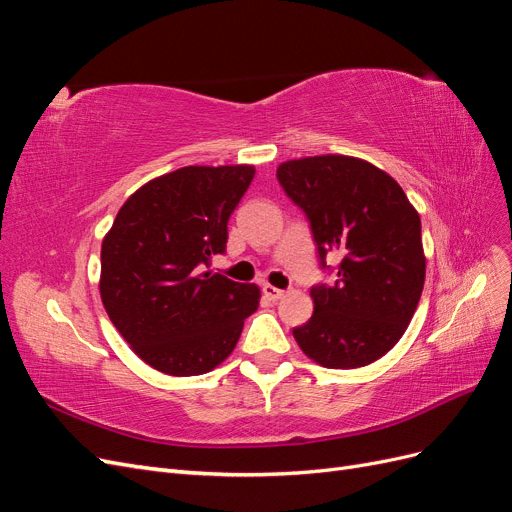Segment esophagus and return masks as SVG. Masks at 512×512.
Wrapping results in <instances>:
<instances>
[{
	"label": "esophagus",
	"instance_id": "1",
	"mask_svg": "<svg viewBox=\"0 0 512 512\" xmlns=\"http://www.w3.org/2000/svg\"><path fill=\"white\" fill-rule=\"evenodd\" d=\"M262 294H265V297H267L269 301H280L286 292L280 290V288L271 286V284H265V286H262Z\"/></svg>",
	"mask_w": 512,
	"mask_h": 512
}]
</instances>
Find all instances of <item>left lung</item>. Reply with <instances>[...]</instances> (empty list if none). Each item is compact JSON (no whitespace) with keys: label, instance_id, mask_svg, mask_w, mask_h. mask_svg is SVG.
Returning <instances> with one entry per match:
<instances>
[{"label":"left lung","instance_id":"8db88e82","mask_svg":"<svg viewBox=\"0 0 512 512\" xmlns=\"http://www.w3.org/2000/svg\"><path fill=\"white\" fill-rule=\"evenodd\" d=\"M318 245L342 256L333 286L309 290L314 314L292 331L299 348L329 369H356L389 352L421 301V218L401 185L367 160L327 153L277 166Z\"/></svg>","mask_w":512,"mask_h":512}]
</instances>
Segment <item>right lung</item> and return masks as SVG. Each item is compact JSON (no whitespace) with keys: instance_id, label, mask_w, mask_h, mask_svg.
Returning <instances> with one entry per match:
<instances>
[{"instance_id":"right-lung-1","label":"right lung","mask_w":512,"mask_h":512,"mask_svg":"<svg viewBox=\"0 0 512 512\" xmlns=\"http://www.w3.org/2000/svg\"><path fill=\"white\" fill-rule=\"evenodd\" d=\"M252 164L183 166L141 185L102 239L100 297L132 352L168 376H200L235 350L260 288L203 271L226 250Z\"/></svg>"}]
</instances>
